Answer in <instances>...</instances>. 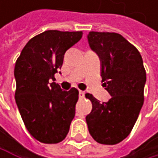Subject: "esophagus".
<instances>
[{
	"mask_svg": "<svg viewBox=\"0 0 158 158\" xmlns=\"http://www.w3.org/2000/svg\"><path fill=\"white\" fill-rule=\"evenodd\" d=\"M79 96L80 99H82V98H84V96H85V92L84 91H82V90H79Z\"/></svg>",
	"mask_w": 158,
	"mask_h": 158,
	"instance_id": "1",
	"label": "esophagus"
}]
</instances>
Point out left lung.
<instances>
[{
    "mask_svg": "<svg viewBox=\"0 0 158 158\" xmlns=\"http://www.w3.org/2000/svg\"><path fill=\"white\" fill-rule=\"evenodd\" d=\"M88 41L100 58L103 87L111 98L107 102H100L87 93L92 110L86 122L96 142L115 144L129 135L143 103L146 74L142 56L116 33L89 32Z\"/></svg>",
    "mask_w": 158,
    "mask_h": 158,
    "instance_id": "left-lung-1",
    "label": "left lung"
}]
</instances>
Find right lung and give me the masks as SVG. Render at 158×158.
Wrapping results in <instances>:
<instances>
[{
  "label": "right lung",
  "instance_id": "1",
  "mask_svg": "<svg viewBox=\"0 0 158 158\" xmlns=\"http://www.w3.org/2000/svg\"><path fill=\"white\" fill-rule=\"evenodd\" d=\"M82 35L45 31L28 41L16 60V104L26 129L39 142H61L69 131L79 90H62L49 80L61 69L66 51L78 43Z\"/></svg>",
  "mask_w": 158,
  "mask_h": 158
}]
</instances>
